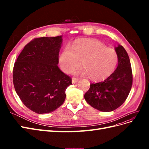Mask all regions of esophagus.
Listing matches in <instances>:
<instances>
[{
    "mask_svg": "<svg viewBox=\"0 0 149 149\" xmlns=\"http://www.w3.org/2000/svg\"><path fill=\"white\" fill-rule=\"evenodd\" d=\"M79 81V79L78 78H73V79H72V83H73V84H75L77 83Z\"/></svg>",
    "mask_w": 149,
    "mask_h": 149,
    "instance_id": "obj_1",
    "label": "esophagus"
}]
</instances>
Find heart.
<instances>
[{
	"mask_svg": "<svg viewBox=\"0 0 149 149\" xmlns=\"http://www.w3.org/2000/svg\"><path fill=\"white\" fill-rule=\"evenodd\" d=\"M118 57L113 49L96 40L81 38L73 43L72 48L66 47L60 54L58 63L61 70L70 73L81 65L84 68L75 74L89 76L95 81L109 78L115 70Z\"/></svg>",
	"mask_w": 149,
	"mask_h": 149,
	"instance_id": "obj_1",
	"label": "heart"
}]
</instances>
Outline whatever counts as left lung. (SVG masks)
<instances>
[{
    "label": "left lung",
    "mask_w": 149,
    "mask_h": 149,
    "mask_svg": "<svg viewBox=\"0 0 149 149\" xmlns=\"http://www.w3.org/2000/svg\"><path fill=\"white\" fill-rule=\"evenodd\" d=\"M118 65L114 72L104 81L90 84L84 99L94 109L102 112L112 111L125 102L132 84V73L129 57L124 48L115 47Z\"/></svg>",
    "instance_id": "left-lung-1"
}]
</instances>
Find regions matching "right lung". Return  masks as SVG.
I'll return each mask as SVG.
<instances>
[{
    "label": "right lung",
    "instance_id": "add662e5",
    "mask_svg": "<svg viewBox=\"0 0 149 149\" xmlns=\"http://www.w3.org/2000/svg\"><path fill=\"white\" fill-rule=\"evenodd\" d=\"M62 36L35 38L25 46L13 70L15 91L37 114L50 113L63 104L71 79L58 66Z\"/></svg>",
    "mask_w": 149,
    "mask_h": 149
}]
</instances>
